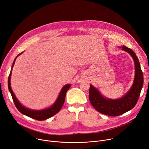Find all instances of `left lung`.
<instances>
[{
    "label": "left lung",
    "instance_id": "left-lung-1",
    "mask_svg": "<svg viewBox=\"0 0 149 149\" xmlns=\"http://www.w3.org/2000/svg\"><path fill=\"white\" fill-rule=\"evenodd\" d=\"M122 49L128 52L135 63V78L134 83L128 92L118 100L104 98L96 88L90 85L89 98L94 108L101 113L111 117H117L127 112L136 105L143 85V74L140 64L135 53L130 48L123 45Z\"/></svg>",
    "mask_w": 149,
    "mask_h": 149
}]
</instances>
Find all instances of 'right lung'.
Masks as SVG:
<instances>
[{
	"label": "right lung",
	"instance_id": "add662e5",
	"mask_svg": "<svg viewBox=\"0 0 149 149\" xmlns=\"http://www.w3.org/2000/svg\"><path fill=\"white\" fill-rule=\"evenodd\" d=\"M21 54V53L19 54L15 58L13 64H12V66L10 74L9 75V77H8V88L11 93L13 101L16 108H17L18 109V111L20 112H21L22 114L25 115H26V116H28L30 118H32L33 119H35V120H38V121H42V120H47L49 118L53 117V115L56 114L61 109V108H62V107L64 104V101H65L66 92H67V91L69 89V88L70 87V85H66L63 88V89H61V91L58 95V97L57 98V101H56L52 107L49 108L48 109L41 110V111H34V110H31V109H29L25 108L19 103V102L18 101L17 99H16V97H15V96L11 89V87H10V77H11L12 69H13V67L14 65V64H15L16 58H17V57L19 55H20Z\"/></svg>",
	"mask_w": 149,
	"mask_h": 149
}]
</instances>
